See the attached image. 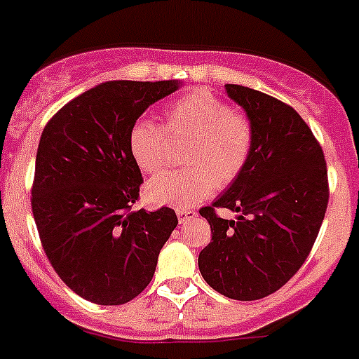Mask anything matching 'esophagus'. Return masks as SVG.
Returning a JSON list of instances; mask_svg holds the SVG:
<instances>
[{"mask_svg": "<svg viewBox=\"0 0 359 359\" xmlns=\"http://www.w3.org/2000/svg\"><path fill=\"white\" fill-rule=\"evenodd\" d=\"M177 217H179L180 225H184V223H187V221L195 219L196 212L191 209H177Z\"/></svg>", "mask_w": 359, "mask_h": 359, "instance_id": "34e87169", "label": "esophagus"}]
</instances>
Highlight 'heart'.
Segmentation results:
<instances>
[{"label": "heart", "instance_id": "1", "mask_svg": "<svg viewBox=\"0 0 359 359\" xmlns=\"http://www.w3.org/2000/svg\"><path fill=\"white\" fill-rule=\"evenodd\" d=\"M163 120L170 138H189L184 163L191 168L152 177L143 189L150 205H195L212 195L216 184L233 182L246 168L255 142L253 126L210 90L196 88L179 97L164 108ZM127 145L142 172L154 173L164 164L166 135L152 120H136Z\"/></svg>", "mask_w": 359, "mask_h": 359}]
</instances>
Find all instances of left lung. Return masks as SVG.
<instances>
[{
  "label": "left lung",
  "instance_id": "1",
  "mask_svg": "<svg viewBox=\"0 0 359 359\" xmlns=\"http://www.w3.org/2000/svg\"><path fill=\"white\" fill-rule=\"evenodd\" d=\"M255 133L246 168L200 216L212 239L200 251L203 280L216 292L255 301L276 292L306 260L327 207L324 154L296 109L259 90L225 85ZM223 206L236 212L223 220Z\"/></svg>",
  "mask_w": 359,
  "mask_h": 359
}]
</instances>
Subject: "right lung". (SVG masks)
Wrapping results in <instances>:
<instances>
[{"label":"right lung","mask_w":359,"mask_h":359,"mask_svg":"<svg viewBox=\"0 0 359 359\" xmlns=\"http://www.w3.org/2000/svg\"><path fill=\"white\" fill-rule=\"evenodd\" d=\"M170 81H106L65 104L43 129L32 209L49 262L65 285L95 304L143 292L175 210H130L143 182L129 130L149 106L177 92Z\"/></svg>","instance_id":"1"}]
</instances>
